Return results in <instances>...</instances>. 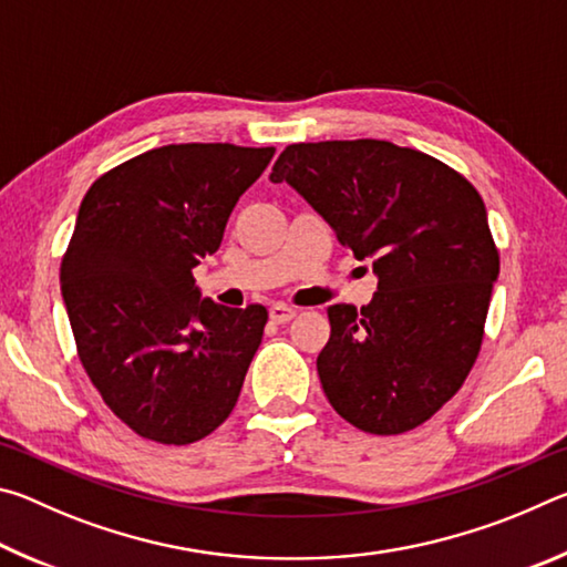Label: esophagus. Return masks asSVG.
<instances>
[{
	"label": "esophagus",
	"mask_w": 567,
	"mask_h": 567,
	"mask_svg": "<svg viewBox=\"0 0 567 567\" xmlns=\"http://www.w3.org/2000/svg\"><path fill=\"white\" fill-rule=\"evenodd\" d=\"M292 318H295L292 307H287V305H282V302H277V305L270 307V320H272V322L285 324V322H290Z\"/></svg>",
	"instance_id": "esophagus-1"
}]
</instances>
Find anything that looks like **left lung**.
Listing matches in <instances>:
<instances>
[{
    "label": "left lung",
    "mask_w": 567,
    "mask_h": 567,
    "mask_svg": "<svg viewBox=\"0 0 567 567\" xmlns=\"http://www.w3.org/2000/svg\"><path fill=\"white\" fill-rule=\"evenodd\" d=\"M370 260L375 300L328 307L324 395L362 433L422 425L463 388L485 338L501 252L480 192L425 152L385 140L287 145L272 167Z\"/></svg>",
    "instance_id": "left-lung-1"
}]
</instances>
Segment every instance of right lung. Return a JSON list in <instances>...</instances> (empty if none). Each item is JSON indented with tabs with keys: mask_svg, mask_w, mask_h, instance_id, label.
<instances>
[{
	"mask_svg": "<svg viewBox=\"0 0 567 567\" xmlns=\"http://www.w3.org/2000/svg\"><path fill=\"white\" fill-rule=\"evenodd\" d=\"M275 147L167 145L92 182L60 265L76 354L140 437L189 445L229 417L267 310L199 300L192 270L219 249Z\"/></svg>",
	"mask_w": 567,
	"mask_h": 567,
	"instance_id": "add662e5",
	"label": "right lung"
}]
</instances>
